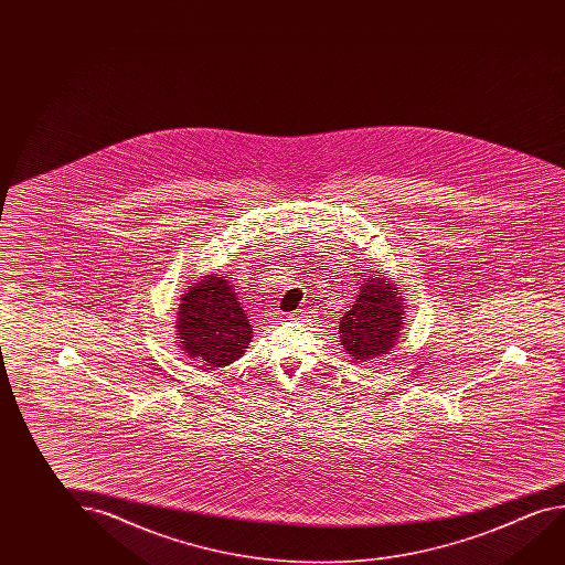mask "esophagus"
<instances>
[{
  "mask_svg": "<svg viewBox=\"0 0 565 565\" xmlns=\"http://www.w3.org/2000/svg\"><path fill=\"white\" fill-rule=\"evenodd\" d=\"M291 319L299 321V323H306V321L311 319V311H309V309H297V311L291 313Z\"/></svg>",
  "mask_w": 565,
  "mask_h": 565,
  "instance_id": "34e87169",
  "label": "esophagus"
}]
</instances>
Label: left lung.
<instances>
[{
	"label": "left lung",
	"instance_id": "8db88e82",
	"mask_svg": "<svg viewBox=\"0 0 565 565\" xmlns=\"http://www.w3.org/2000/svg\"><path fill=\"white\" fill-rule=\"evenodd\" d=\"M406 303L392 279L371 278L362 284L361 294L341 317L342 347L352 361L369 362L386 356L398 341Z\"/></svg>",
	"mask_w": 565,
	"mask_h": 565
}]
</instances>
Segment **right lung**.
Returning a JSON list of instances; mask_svg holds the SVG:
<instances>
[{
    "mask_svg": "<svg viewBox=\"0 0 565 565\" xmlns=\"http://www.w3.org/2000/svg\"><path fill=\"white\" fill-rule=\"evenodd\" d=\"M226 276H203L186 287L177 311V339L189 359L223 369L238 361L252 341V324Z\"/></svg>",
    "mask_w": 565,
    "mask_h": 565,
    "instance_id": "add662e5",
    "label": "right lung"
}]
</instances>
